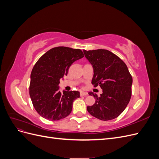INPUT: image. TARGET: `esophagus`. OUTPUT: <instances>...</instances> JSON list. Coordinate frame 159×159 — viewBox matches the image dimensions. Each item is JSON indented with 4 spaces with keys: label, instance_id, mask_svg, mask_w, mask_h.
I'll list each match as a JSON object with an SVG mask.
<instances>
[{
    "label": "esophagus",
    "instance_id": "esophagus-1",
    "mask_svg": "<svg viewBox=\"0 0 159 159\" xmlns=\"http://www.w3.org/2000/svg\"><path fill=\"white\" fill-rule=\"evenodd\" d=\"M88 93L87 92H84V91H81L80 92V95L81 96H84V95H87Z\"/></svg>",
    "mask_w": 159,
    "mask_h": 159
}]
</instances>
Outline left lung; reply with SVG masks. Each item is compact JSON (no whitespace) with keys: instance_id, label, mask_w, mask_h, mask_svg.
Instances as JSON below:
<instances>
[{"instance_id":"obj_1","label":"left lung","mask_w":159,"mask_h":159,"mask_svg":"<svg viewBox=\"0 0 159 159\" xmlns=\"http://www.w3.org/2000/svg\"><path fill=\"white\" fill-rule=\"evenodd\" d=\"M84 53L93 68L91 84L94 87L99 85L103 89L99 97L93 92L88 93L96 100L93 105L87 107L88 111L102 121L117 118L131 97L133 78L127 65L107 50H84Z\"/></svg>"}]
</instances>
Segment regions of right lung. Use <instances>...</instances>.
Listing matches in <instances>:
<instances>
[{
	"label": "right lung",
	"mask_w": 159,
	"mask_h": 159,
	"mask_svg": "<svg viewBox=\"0 0 159 159\" xmlns=\"http://www.w3.org/2000/svg\"><path fill=\"white\" fill-rule=\"evenodd\" d=\"M84 56L80 49L53 48L37 61L30 75L29 93L34 107L40 116L51 121L66 117L74 101L80 97L78 91L59 90L60 80L67 75L70 66Z\"/></svg>",
	"instance_id": "right-lung-1"
}]
</instances>
